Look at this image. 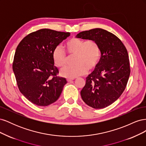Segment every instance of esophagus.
I'll return each instance as SVG.
<instances>
[{
	"mask_svg": "<svg viewBox=\"0 0 146 146\" xmlns=\"http://www.w3.org/2000/svg\"><path fill=\"white\" fill-rule=\"evenodd\" d=\"M73 80H74V78H67V81H68V82H71V81H72Z\"/></svg>",
	"mask_w": 146,
	"mask_h": 146,
	"instance_id": "1",
	"label": "esophagus"
}]
</instances>
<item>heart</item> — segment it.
<instances>
[{
	"mask_svg": "<svg viewBox=\"0 0 146 146\" xmlns=\"http://www.w3.org/2000/svg\"><path fill=\"white\" fill-rule=\"evenodd\" d=\"M66 50L70 56H75L74 65L66 66L61 70L64 77L74 78L85 74L88 69L92 70L98 65L101 56L99 44L94 40L86 41L81 39L72 38L65 44ZM52 58L55 64L62 68L67 63L68 57L62 48L56 47L52 53Z\"/></svg>",
	"mask_w": 146,
	"mask_h": 146,
	"instance_id": "b5f03b06",
	"label": "heart"
}]
</instances>
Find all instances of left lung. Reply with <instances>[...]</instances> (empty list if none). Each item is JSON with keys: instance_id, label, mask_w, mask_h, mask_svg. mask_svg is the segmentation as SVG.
<instances>
[{"instance_id": "obj_1", "label": "left lung", "mask_w": 146, "mask_h": 146, "mask_svg": "<svg viewBox=\"0 0 146 146\" xmlns=\"http://www.w3.org/2000/svg\"><path fill=\"white\" fill-rule=\"evenodd\" d=\"M76 38L96 41L101 50L98 65L86 78L80 92L82 98L93 108L107 107L121 96L129 80L130 68L127 50L116 35L102 29L80 32Z\"/></svg>"}]
</instances>
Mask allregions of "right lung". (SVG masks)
<instances>
[{"instance_id":"right-lung-1","label":"right lung","mask_w":146,"mask_h":146,"mask_svg":"<svg viewBox=\"0 0 146 146\" xmlns=\"http://www.w3.org/2000/svg\"><path fill=\"white\" fill-rule=\"evenodd\" d=\"M70 34L40 29L27 35L17 46L13 70L20 92L33 104L45 107L55 102L67 83L65 78L57 76L52 53Z\"/></svg>"}]
</instances>
